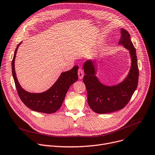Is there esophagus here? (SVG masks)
<instances>
[{
	"instance_id": "1",
	"label": "esophagus",
	"mask_w": 155,
	"mask_h": 155,
	"mask_svg": "<svg viewBox=\"0 0 155 155\" xmlns=\"http://www.w3.org/2000/svg\"><path fill=\"white\" fill-rule=\"evenodd\" d=\"M78 78L79 79H82L83 76H84V73L83 71L82 70L81 68H79L78 70Z\"/></svg>"
}]
</instances>
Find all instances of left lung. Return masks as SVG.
Instances as JSON below:
<instances>
[{
  "mask_svg": "<svg viewBox=\"0 0 155 155\" xmlns=\"http://www.w3.org/2000/svg\"><path fill=\"white\" fill-rule=\"evenodd\" d=\"M120 29L119 45L129 51L131 66L127 77L114 85H106L96 77V60H87L83 64V82L86 86L88 103L97 114H107L123 109L129 103L136 90L138 81V68L136 50L130 35L125 29Z\"/></svg>",
  "mask_w": 155,
  "mask_h": 155,
  "instance_id": "left-lung-1",
  "label": "left lung"
}]
</instances>
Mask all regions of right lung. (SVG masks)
Segmentation results:
<instances>
[{
    "label": "right lung",
    "mask_w": 155,
    "mask_h": 155,
    "mask_svg": "<svg viewBox=\"0 0 155 155\" xmlns=\"http://www.w3.org/2000/svg\"><path fill=\"white\" fill-rule=\"evenodd\" d=\"M21 43L17 45L12 62V75L18 96L22 102L34 111L45 114L54 113L61 107L70 87L78 80V66L76 65L68 71L61 73L57 81L46 91L38 93L27 91L20 85L15 70L16 54Z\"/></svg>",
    "instance_id": "1"
}]
</instances>
